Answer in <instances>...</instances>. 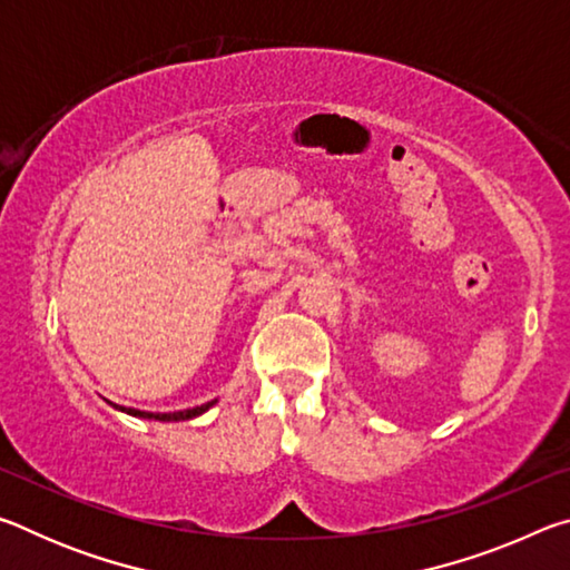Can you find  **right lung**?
<instances>
[{
    "instance_id": "1",
    "label": "right lung",
    "mask_w": 570,
    "mask_h": 570,
    "mask_svg": "<svg viewBox=\"0 0 570 570\" xmlns=\"http://www.w3.org/2000/svg\"><path fill=\"white\" fill-rule=\"evenodd\" d=\"M210 404L214 402H208V404H200V407H193V410H183V412H168V414H153V412H140V410H125V407H118V404H115V407L118 410H122V412H128V414H132V417H142V420H158V422H180V420H190V417H198V414H204Z\"/></svg>"
}]
</instances>
